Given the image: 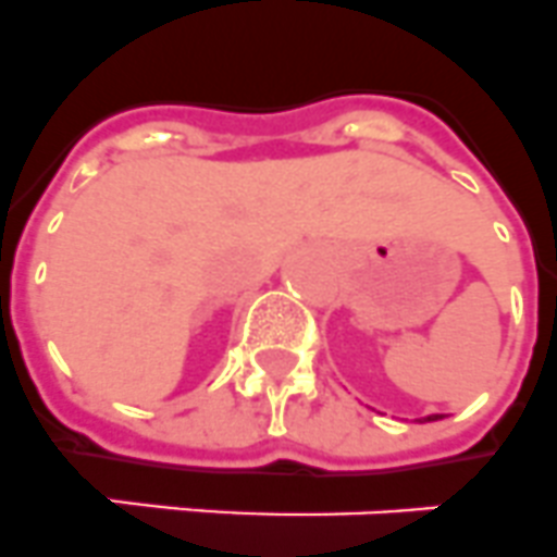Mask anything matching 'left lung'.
<instances>
[{
	"instance_id": "8db88e82",
	"label": "left lung",
	"mask_w": 557,
	"mask_h": 557,
	"mask_svg": "<svg viewBox=\"0 0 557 557\" xmlns=\"http://www.w3.org/2000/svg\"><path fill=\"white\" fill-rule=\"evenodd\" d=\"M436 419H442V416H428V419H419V422H436Z\"/></svg>"
}]
</instances>
